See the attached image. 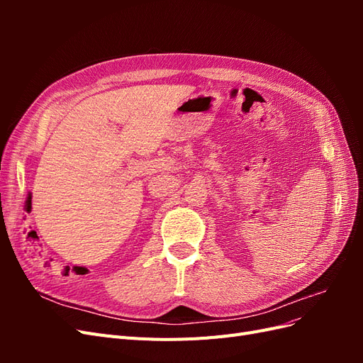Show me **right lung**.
I'll return each instance as SVG.
<instances>
[{
	"label": "right lung",
	"mask_w": 363,
	"mask_h": 363,
	"mask_svg": "<svg viewBox=\"0 0 363 363\" xmlns=\"http://www.w3.org/2000/svg\"><path fill=\"white\" fill-rule=\"evenodd\" d=\"M28 201H30V203H31V196H30V199H28Z\"/></svg>",
	"instance_id": "right-lung-1"
}]
</instances>
